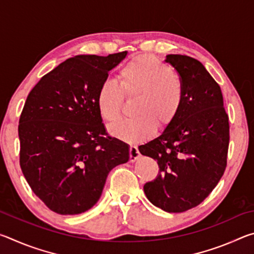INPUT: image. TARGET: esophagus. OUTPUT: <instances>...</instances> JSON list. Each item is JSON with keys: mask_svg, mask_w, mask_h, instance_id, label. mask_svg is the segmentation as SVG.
Instances as JSON below:
<instances>
[{"mask_svg": "<svg viewBox=\"0 0 254 254\" xmlns=\"http://www.w3.org/2000/svg\"><path fill=\"white\" fill-rule=\"evenodd\" d=\"M139 157H140L139 149H137L136 145H131L130 147V161L134 162L137 160V159H139Z\"/></svg>", "mask_w": 254, "mask_h": 254, "instance_id": "1", "label": "esophagus"}]
</instances>
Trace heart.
Wrapping results in <instances>:
<instances>
[{
	"mask_svg": "<svg viewBox=\"0 0 254 254\" xmlns=\"http://www.w3.org/2000/svg\"><path fill=\"white\" fill-rule=\"evenodd\" d=\"M120 85L107 79L97 92V107L102 118L114 122L120 118L123 93L137 95L134 104L136 117L123 120L110 127V133L130 143L141 142L151 136L157 128L166 127L178 114L184 101V85L166 64L152 56H137L119 71Z\"/></svg>",
	"mask_w": 254,
	"mask_h": 254,
	"instance_id": "obj_1",
	"label": "heart"
}]
</instances>
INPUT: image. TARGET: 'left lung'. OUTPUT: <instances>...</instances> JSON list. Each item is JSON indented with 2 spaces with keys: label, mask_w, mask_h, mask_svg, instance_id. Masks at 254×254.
Masks as SVG:
<instances>
[{
  "label": "left lung",
  "mask_w": 254,
  "mask_h": 254,
  "mask_svg": "<svg viewBox=\"0 0 254 254\" xmlns=\"http://www.w3.org/2000/svg\"><path fill=\"white\" fill-rule=\"evenodd\" d=\"M184 85V101L160 134L139 147L157 160L159 174L143 186L151 203L168 213L200 204L216 187L226 167L229 117L221 87L203 64L188 56L168 55Z\"/></svg>",
  "instance_id": "left-lung-1"
}]
</instances>
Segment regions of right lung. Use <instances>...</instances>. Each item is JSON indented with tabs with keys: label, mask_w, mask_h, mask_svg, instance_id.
I'll list each match as a JSON object with an SVG mask.
<instances>
[{
	"label": "right lung",
	"mask_w": 254,
	"mask_h": 254,
	"mask_svg": "<svg viewBox=\"0 0 254 254\" xmlns=\"http://www.w3.org/2000/svg\"><path fill=\"white\" fill-rule=\"evenodd\" d=\"M127 55L67 59L38 81L24 103L20 166L32 191L56 213L92 208L110 171L130 159L128 144L106 136L96 101L109 71Z\"/></svg>",
	"instance_id": "right-lung-1"
}]
</instances>
